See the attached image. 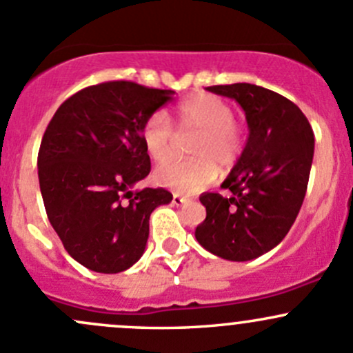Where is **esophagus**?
<instances>
[{
	"mask_svg": "<svg viewBox=\"0 0 353 353\" xmlns=\"http://www.w3.org/2000/svg\"><path fill=\"white\" fill-rule=\"evenodd\" d=\"M188 198L186 196L179 194V192H174L172 194V205H183V203H186Z\"/></svg>",
	"mask_w": 353,
	"mask_h": 353,
	"instance_id": "1",
	"label": "esophagus"
}]
</instances>
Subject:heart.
<instances>
[{"label": "heart", "mask_w": 353, "mask_h": 353, "mask_svg": "<svg viewBox=\"0 0 353 353\" xmlns=\"http://www.w3.org/2000/svg\"><path fill=\"white\" fill-rule=\"evenodd\" d=\"M176 129L181 136L196 135L190 144V154L195 159L161 164L155 179L181 192H196L210 186L218 177L216 165L221 169L235 165L245 147V130L233 118L232 106L208 92L189 96L177 105ZM176 134L164 111L152 113L142 127L147 154L155 162H163L175 148Z\"/></svg>", "instance_id": "b5f03b06"}]
</instances>
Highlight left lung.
Returning a JSON list of instances; mask_svg holds the SVG:
<instances>
[{
    "label": "left lung",
    "instance_id": "8db88e82",
    "mask_svg": "<svg viewBox=\"0 0 353 353\" xmlns=\"http://www.w3.org/2000/svg\"><path fill=\"white\" fill-rule=\"evenodd\" d=\"M206 89L235 99L250 133L223 183L230 194L206 192L199 198L206 218L194 235L218 257L252 261L281 243L301 210L314 133L303 111L279 92L248 83Z\"/></svg>",
    "mask_w": 353,
    "mask_h": 353
}]
</instances>
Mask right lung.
Wrapping results in <instances>:
<instances>
[{
	"instance_id": "1",
	"label": "right lung",
	"mask_w": 353,
	"mask_h": 353,
	"mask_svg": "<svg viewBox=\"0 0 353 353\" xmlns=\"http://www.w3.org/2000/svg\"><path fill=\"white\" fill-rule=\"evenodd\" d=\"M172 92L106 81L65 99L47 125L37 159L43 206L68 254L94 272L135 264L150 213L172 201L164 188L132 191L150 172L142 127Z\"/></svg>"
}]
</instances>
